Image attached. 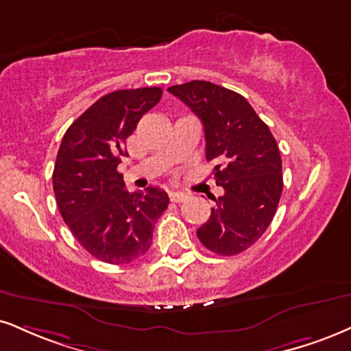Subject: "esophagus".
<instances>
[{
	"label": "esophagus",
	"mask_w": 351,
	"mask_h": 351,
	"mask_svg": "<svg viewBox=\"0 0 351 351\" xmlns=\"http://www.w3.org/2000/svg\"><path fill=\"white\" fill-rule=\"evenodd\" d=\"M169 198H171V202H174V203H182L185 198H187V193H184V192H171V193H169Z\"/></svg>",
	"instance_id": "esophagus-1"
}]
</instances>
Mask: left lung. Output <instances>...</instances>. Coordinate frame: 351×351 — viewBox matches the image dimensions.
Returning a JSON list of instances; mask_svg holds the SVG:
<instances>
[{"instance_id":"1","label":"left lung","mask_w":351,"mask_h":351,"mask_svg":"<svg viewBox=\"0 0 351 351\" xmlns=\"http://www.w3.org/2000/svg\"><path fill=\"white\" fill-rule=\"evenodd\" d=\"M169 93L202 120L206 161L213 164L216 185L210 219L197 236L218 255L244 252L262 237L276 213L281 192V156L270 128L241 94L208 81L171 86Z\"/></svg>"}]
</instances>
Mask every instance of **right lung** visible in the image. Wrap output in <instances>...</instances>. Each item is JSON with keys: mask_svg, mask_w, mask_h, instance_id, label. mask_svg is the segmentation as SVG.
I'll return each instance as SVG.
<instances>
[{"mask_svg": "<svg viewBox=\"0 0 351 351\" xmlns=\"http://www.w3.org/2000/svg\"><path fill=\"white\" fill-rule=\"evenodd\" d=\"M161 96V88L106 94L70 125L56 154L51 179L63 221L90 255L112 265L148 252L154 223L169 205L161 189L128 192L117 171L128 156L127 138Z\"/></svg>", "mask_w": 351, "mask_h": 351, "instance_id": "add662e5", "label": "right lung"}]
</instances>
